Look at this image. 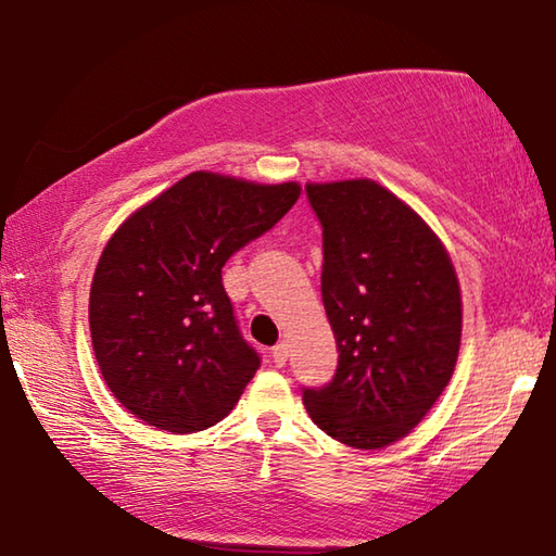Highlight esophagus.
Listing matches in <instances>:
<instances>
[{
	"mask_svg": "<svg viewBox=\"0 0 556 556\" xmlns=\"http://www.w3.org/2000/svg\"><path fill=\"white\" fill-rule=\"evenodd\" d=\"M287 357H289V346H287V342H279V344L271 346V359H275L277 367H285Z\"/></svg>",
	"mask_w": 556,
	"mask_h": 556,
	"instance_id": "esophagus-1",
	"label": "esophagus"
}]
</instances>
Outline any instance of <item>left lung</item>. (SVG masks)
Here are the masks:
<instances>
[{
  "instance_id": "8db88e82",
  "label": "left lung",
  "mask_w": 556,
  "mask_h": 556,
  "mask_svg": "<svg viewBox=\"0 0 556 556\" xmlns=\"http://www.w3.org/2000/svg\"><path fill=\"white\" fill-rule=\"evenodd\" d=\"M321 225L331 382L304 389L314 425L354 450L407 437L450 384L462 339L452 260L427 222L371 179L306 185Z\"/></svg>"
}]
</instances>
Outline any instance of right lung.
<instances>
[{"label":"right lung","mask_w":556,"mask_h":556,"mask_svg":"<svg viewBox=\"0 0 556 556\" xmlns=\"http://www.w3.org/2000/svg\"><path fill=\"white\" fill-rule=\"evenodd\" d=\"M300 192L296 181L192 172L114 231L92 279L89 331L124 409L174 434L227 417L260 354L239 331L222 267L275 227Z\"/></svg>","instance_id":"right-lung-1"}]
</instances>
